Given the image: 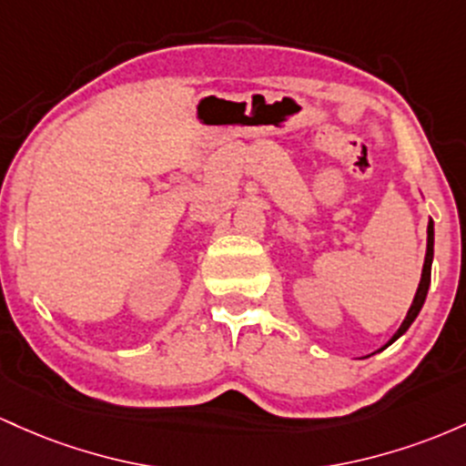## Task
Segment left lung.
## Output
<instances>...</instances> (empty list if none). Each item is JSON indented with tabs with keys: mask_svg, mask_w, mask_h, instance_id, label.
I'll return each mask as SVG.
<instances>
[{
	"mask_svg": "<svg viewBox=\"0 0 466 466\" xmlns=\"http://www.w3.org/2000/svg\"><path fill=\"white\" fill-rule=\"evenodd\" d=\"M431 261H433V222L430 219V224H427V255H425V264H422V275H420V284H418V290L414 295V301H411L410 310H407V317L405 321L400 323V328L396 330L394 337H391L390 343H394L396 339L402 337V334L407 332V328L414 323V319L418 317V312H420L422 303H425V297H427V290H430V284H431ZM388 343V346H390Z\"/></svg>",
	"mask_w": 466,
	"mask_h": 466,
	"instance_id": "left-lung-1",
	"label": "left lung"
}]
</instances>
